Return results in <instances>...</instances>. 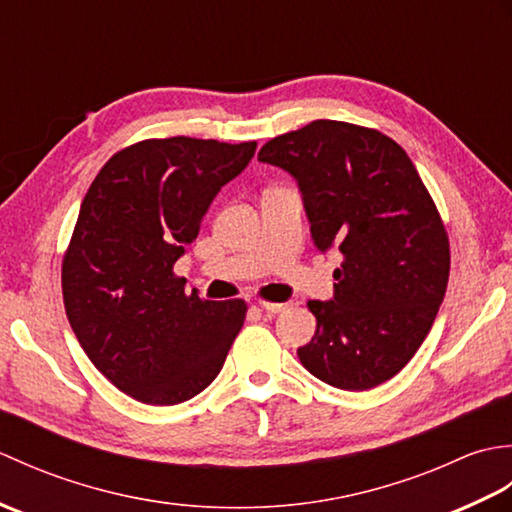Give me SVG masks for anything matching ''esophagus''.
<instances>
[{"label":"esophagus","mask_w":512,"mask_h":512,"mask_svg":"<svg viewBox=\"0 0 512 512\" xmlns=\"http://www.w3.org/2000/svg\"><path fill=\"white\" fill-rule=\"evenodd\" d=\"M259 308H262L264 312L268 314H281L288 310V303H273V301H262L259 303Z\"/></svg>","instance_id":"34e87169"}]
</instances>
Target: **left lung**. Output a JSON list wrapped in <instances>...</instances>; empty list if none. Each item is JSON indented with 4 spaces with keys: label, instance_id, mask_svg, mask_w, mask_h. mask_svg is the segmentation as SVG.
<instances>
[{
    "label": "left lung",
    "instance_id": "left-lung-1",
    "mask_svg": "<svg viewBox=\"0 0 512 512\" xmlns=\"http://www.w3.org/2000/svg\"><path fill=\"white\" fill-rule=\"evenodd\" d=\"M259 160L297 178L314 244L343 255L334 299L308 301L317 332L297 350L301 365L347 391L394 378L436 321L451 268L411 158L378 129L323 118L268 140Z\"/></svg>",
    "mask_w": 512,
    "mask_h": 512
}]
</instances>
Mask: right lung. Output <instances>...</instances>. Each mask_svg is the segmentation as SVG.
<instances>
[{
	"instance_id": "add662e5",
	"label": "right lung",
	"mask_w": 512,
	"mask_h": 512,
	"mask_svg": "<svg viewBox=\"0 0 512 512\" xmlns=\"http://www.w3.org/2000/svg\"><path fill=\"white\" fill-rule=\"evenodd\" d=\"M250 143L147 138L105 162L61 264L63 306L94 367L145 405H178L220 374L246 301L187 295L173 264Z\"/></svg>"
}]
</instances>
